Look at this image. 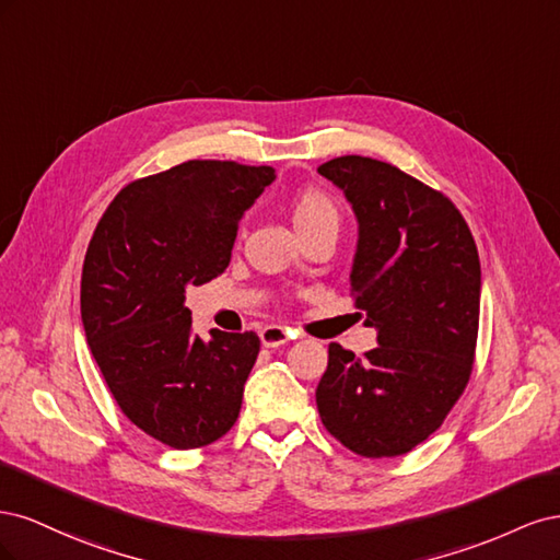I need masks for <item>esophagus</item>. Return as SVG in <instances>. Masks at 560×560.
Wrapping results in <instances>:
<instances>
[{
  "label": "esophagus",
  "instance_id": "1",
  "mask_svg": "<svg viewBox=\"0 0 560 560\" xmlns=\"http://www.w3.org/2000/svg\"><path fill=\"white\" fill-rule=\"evenodd\" d=\"M261 336V343L264 348H280L284 346L287 341H290V331H287L284 327H278V325H268L259 331Z\"/></svg>",
  "mask_w": 560,
  "mask_h": 560
}]
</instances>
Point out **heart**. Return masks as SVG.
I'll use <instances>...</instances> for the list:
<instances>
[{
    "mask_svg": "<svg viewBox=\"0 0 560 560\" xmlns=\"http://www.w3.org/2000/svg\"><path fill=\"white\" fill-rule=\"evenodd\" d=\"M292 222L301 235L313 231H338L341 224V212H338L336 202L322 191L308 189L301 191L292 202Z\"/></svg>",
    "mask_w": 560,
    "mask_h": 560,
    "instance_id": "obj_1",
    "label": "heart"
}]
</instances>
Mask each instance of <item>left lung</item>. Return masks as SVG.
Wrapping results in <instances>:
<instances>
[{
	"mask_svg": "<svg viewBox=\"0 0 560 560\" xmlns=\"http://www.w3.org/2000/svg\"><path fill=\"white\" fill-rule=\"evenodd\" d=\"M360 224L350 292L378 348L329 346L317 385L322 425L364 457L409 453L442 428L471 376L481 264L460 210L399 167L338 156L317 167ZM360 313V315H362Z\"/></svg>",
	"mask_w": 560,
	"mask_h": 560,
	"instance_id": "8db88e82",
	"label": "left lung"
}]
</instances>
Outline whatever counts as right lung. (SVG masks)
Instances as JSON below:
<instances>
[{
    "mask_svg": "<svg viewBox=\"0 0 560 560\" xmlns=\"http://www.w3.org/2000/svg\"><path fill=\"white\" fill-rule=\"evenodd\" d=\"M270 165L186 161L135 179L109 202L81 273V319L118 409L156 442L189 451L238 420L259 354L254 331L191 334V284L222 276Z\"/></svg>",
    "mask_w": 560,
    "mask_h": 560,
    "instance_id": "obj_1",
    "label": "right lung"
}]
</instances>
